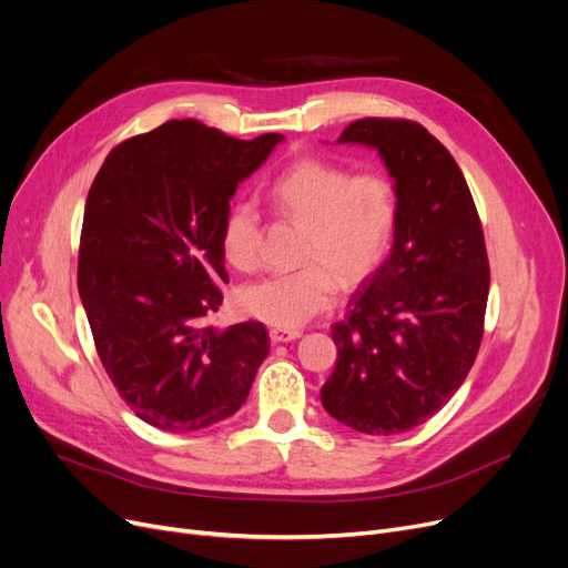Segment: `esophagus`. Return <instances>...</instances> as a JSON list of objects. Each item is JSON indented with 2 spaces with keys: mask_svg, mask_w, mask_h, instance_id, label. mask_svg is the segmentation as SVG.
I'll use <instances>...</instances> for the list:
<instances>
[{
  "mask_svg": "<svg viewBox=\"0 0 568 568\" xmlns=\"http://www.w3.org/2000/svg\"><path fill=\"white\" fill-rule=\"evenodd\" d=\"M268 336L274 343H290V341H297L302 336L300 329H281V327H274L268 329Z\"/></svg>",
  "mask_w": 568,
  "mask_h": 568,
  "instance_id": "obj_1",
  "label": "esophagus"
}]
</instances>
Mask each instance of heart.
I'll use <instances>...</instances> for the list:
<instances>
[{"label":"heart","mask_w":568,"mask_h":568,"mask_svg":"<svg viewBox=\"0 0 568 568\" xmlns=\"http://www.w3.org/2000/svg\"><path fill=\"white\" fill-rule=\"evenodd\" d=\"M271 200L290 217L306 225L300 260L308 262L287 274H268L245 285L241 308L266 325L292 329L332 306L336 281L357 285L385 255L397 196L381 174H355L345 166L302 160L271 187ZM223 253L241 271L257 264L260 213L236 202L223 223Z\"/></svg>","instance_id":"obj_1"}]
</instances>
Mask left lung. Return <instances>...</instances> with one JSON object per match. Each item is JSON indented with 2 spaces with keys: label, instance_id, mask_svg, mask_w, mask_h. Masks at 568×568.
Returning a JSON list of instances; mask_svg holds the SVG:
<instances>
[{
  "label": "left lung",
  "instance_id": "left-lung-1",
  "mask_svg": "<svg viewBox=\"0 0 568 568\" xmlns=\"http://www.w3.org/2000/svg\"><path fill=\"white\" fill-rule=\"evenodd\" d=\"M336 143L378 153L397 220L389 255L332 327L336 368L320 399L345 427L402 434L450 402L478 355L489 292L483 227L457 162L417 122L364 118Z\"/></svg>",
  "mask_w": 568,
  "mask_h": 568
}]
</instances>
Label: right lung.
Segmentation results:
<instances>
[{
	"instance_id": "obj_1",
	"label": "right lung",
	"mask_w": 568,
	"mask_h": 568,
	"mask_svg": "<svg viewBox=\"0 0 568 568\" xmlns=\"http://www.w3.org/2000/svg\"><path fill=\"white\" fill-rule=\"evenodd\" d=\"M283 139L169 120L115 145L88 192L79 294L109 378L148 425L196 432L248 399L266 327L206 317L230 283L220 236L232 196Z\"/></svg>"
}]
</instances>
